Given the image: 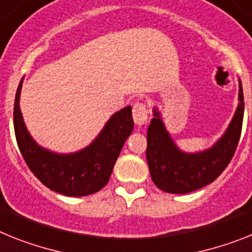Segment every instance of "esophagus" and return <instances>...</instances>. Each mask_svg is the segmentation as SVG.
<instances>
[{"label":"esophagus","instance_id":"1","mask_svg":"<svg viewBox=\"0 0 252 252\" xmlns=\"http://www.w3.org/2000/svg\"><path fill=\"white\" fill-rule=\"evenodd\" d=\"M133 119L138 126H143L147 124L149 120V110H147V105L145 102H138L137 101L133 105Z\"/></svg>","mask_w":252,"mask_h":252}]
</instances>
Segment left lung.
Segmentation results:
<instances>
[{"label": "left lung", "mask_w": 252, "mask_h": 252, "mask_svg": "<svg viewBox=\"0 0 252 252\" xmlns=\"http://www.w3.org/2000/svg\"><path fill=\"white\" fill-rule=\"evenodd\" d=\"M240 103L233 119L211 149L198 154H185L174 145L160 114L154 110V118L147 129L146 158L150 174L156 187L169 193H188L214 182L233 158L244 122V91L240 82Z\"/></svg>", "instance_id": "obj_1"}]
</instances>
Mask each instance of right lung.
Instances as JSON below:
<instances>
[{
	"label": "right lung",
	"instance_id": "add662e5",
	"mask_svg": "<svg viewBox=\"0 0 252 252\" xmlns=\"http://www.w3.org/2000/svg\"><path fill=\"white\" fill-rule=\"evenodd\" d=\"M23 80L14 103V129L19 150L31 172L46 187L65 196H87L107 185L126 139L134 122L126 106L110 118L102 132L88 147L75 154L59 155L42 149L28 133L19 107Z\"/></svg>",
	"mask_w": 252,
	"mask_h": 252
}]
</instances>
